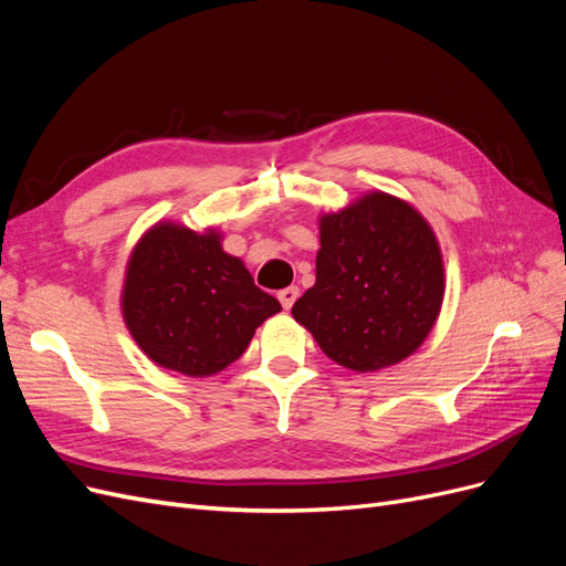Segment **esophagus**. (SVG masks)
Returning a JSON list of instances; mask_svg holds the SVG:
<instances>
[{
	"label": "esophagus",
	"mask_w": 566,
	"mask_h": 566,
	"mask_svg": "<svg viewBox=\"0 0 566 566\" xmlns=\"http://www.w3.org/2000/svg\"><path fill=\"white\" fill-rule=\"evenodd\" d=\"M297 297H300V287L297 285H290V287H285V290H281V293H279V300L283 304V310H293V304H295Z\"/></svg>",
	"instance_id": "obj_1"
}]
</instances>
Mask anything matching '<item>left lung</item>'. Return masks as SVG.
<instances>
[{
    "label": "left lung",
    "instance_id": "obj_1",
    "mask_svg": "<svg viewBox=\"0 0 566 566\" xmlns=\"http://www.w3.org/2000/svg\"><path fill=\"white\" fill-rule=\"evenodd\" d=\"M318 231L316 283L295 321L349 370L403 361L430 335L447 287L432 227L410 202L373 191L323 214Z\"/></svg>",
    "mask_w": 566,
    "mask_h": 566
}]
</instances>
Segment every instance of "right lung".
<instances>
[{
  "instance_id": "add662e5",
  "label": "right lung",
  "mask_w": 566,
  "mask_h": 566,
  "mask_svg": "<svg viewBox=\"0 0 566 566\" xmlns=\"http://www.w3.org/2000/svg\"><path fill=\"white\" fill-rule=\"evenodd\" d=\"M119 306L150 361L188 378L231 366L254 331L281 312L245 264L224 252L219 231L175 221H158L134 245Z\"/></svg>"
}]
</instances>
